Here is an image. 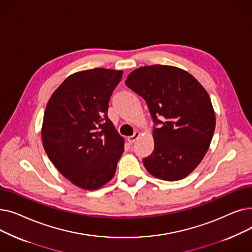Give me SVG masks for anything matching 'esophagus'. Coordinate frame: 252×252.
<instances>
[{
	"mask_svg": "<svg viewBox=\"0 0 252 252\" xmlns=\"http://www.w3.org/2000/svg\"><path fill=\"white\" fill-rule=\"evenodd\" d=\"M140 136H141V134L139 133V131H136L135 135H133V136H130V137L127 138V141H128L129 144H133V143H135V141L138 140V138H139Z\"/></svg>",
	"mask_w": 252,
	"mask_h": 252,
	"instance_id": "esophagus-1",
	"label": "esophagus"
}]
</instances>
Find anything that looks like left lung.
Segmentation results:
<instances>
[{
  "mask_svg": "<svg viewBox=\"0 0 252 252\" xmlns=\"http://www.w3.org/2000/svg\"><path fill=\"white\" fill-rule=\"evenodd\" d=\"M126 85L146 101L155 125L154 150L143 159L157 179L179 181L198 166L216 128V114L206 90L181 68L143 66L131 71Z\"/></svg>",
  "mask_w": 252,
  "mask_h": 252,
  "instance_id": "obj_1",
  "label": "left lung"
}]
</instances>
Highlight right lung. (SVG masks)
Returning <instances> with one entry per match:
<instances>
[{
    "mask_svg": "<svg viewBox=\"0 0 252 252\" xmlns=\"http://www.w3.org/2000/svg\"><path fill=\"white\" fill-rule=\"evenodd\" d=\"M123 70L94 68L69 75L44 113L42 141L52 163L84 190H97L115 175L125 140L108 118V104Z\"/></svg>",
    "mask_w": 252,
    "mask_h": 252,
    "instance_id": "obj_1",
    "label": "right lung"
}]
</instances>
